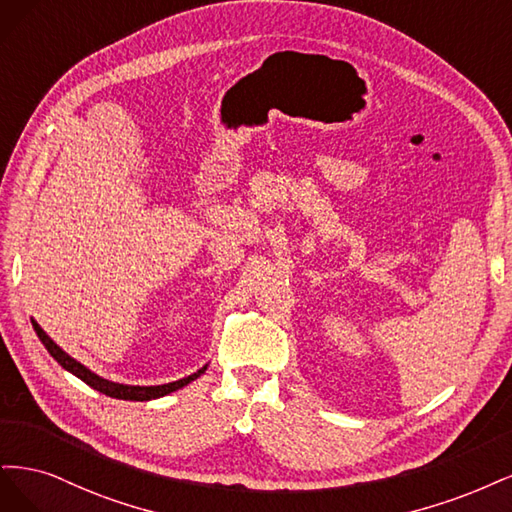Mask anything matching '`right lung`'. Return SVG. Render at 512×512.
Segmentation results:
<instances>
[{
	"instance_id": "add662e5",
	"label": "right lung",
	"mask_w": 512,
	"mask_h": 512,
	"mask_svg": "<svg viewBox=\"0 0 512 512\" xmlns=\"http://www.w3.org/2000/svg\"><path fill=\"white\" fill-rule=\"evenodd\" d=\"M34 323V329H36V334H38V338L42 340V344L46 346L48 349V353H51L59 364L68 370V372H72L74 376H78L80 381H85L89 387H93V389H97L100 393H104V395H110V398H117V400H136V402H144V400H155V398H161V395H168V393H172V391H176V389H180V387H185V385H189L191 381H195L197 376H200L204 370H206V366L202 368V370H197L195 374H191V376H187V378H180V381H174V383H168V385H157V387H131V385H119V383H112V381H106V378H102V376H97V374H93L91 370H87L85 366L82 364H78V361L74 359V357H70L68 353L65 351H61L59 346L46 336V332L44 329L36 323V321H31Z\"/></svg>"
}]
</instances>
